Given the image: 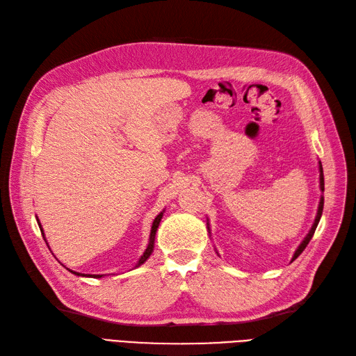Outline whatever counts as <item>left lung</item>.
I'll list each match as a JSON object with an SVG mask.
<instances>
[{"label":"left lung","instance_id":"8db88e82","mask_svg":"<svg viewBox=\"0 0 356 356\" xmlns=\"http://www.w3.org/2000/svg\"><path fill=\"white\" fill-rule=\"evenodd\" d=\"M319 186H321V190L324 191V170H322V165L319 163ZM322 209H324V197H321V200H319V208H318V213H316V218H315V222H314V225H312V229H310V232L307 233V236L305 238V241L300 243V246L297 248V251L294 252V257H293V260L291 261H294L296 258L305 251V248L307 246V243L310 242V239L314 238V233H315V230H316V227H318V222H319V220H321V215H322Z\"/></svg>","mask_w":356,"mask_h":356}]
</instances>
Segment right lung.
I'll list each match as a JSON object with an SVG mask.
<instances>
[{"label":"right lung","instance_id":"add662e5","mask_svg":"<svg viewBox=\"0 0 356 356\" xmlns=\"http://www.w3.org/2000/svg\"><path fill=\"white\" fill-rule=\"evenodd\" d=\"M161 217H163V212H160L157 217L154 218V221H153V227H152V233H149V243H148V246H147V250L144 251V254H143V257L139 258V261H138V264L135 266V267H139L141 266L143 263H145L147 261V258L152 255V252H153V248H154V238H156V232H157V227H159V224H160V221H161ZM37 222H38V225H41L40 224V221L37 220ZM41 233H42V229H41ZM70 272H72V270H70ZM74 275H79V276H86V275H83V273H77V272H72ZM89 276H92V275H89ZM102 275H93V277H101Z\"/></svg>","mask_w":356,"mask_h":356}]
</instances>
